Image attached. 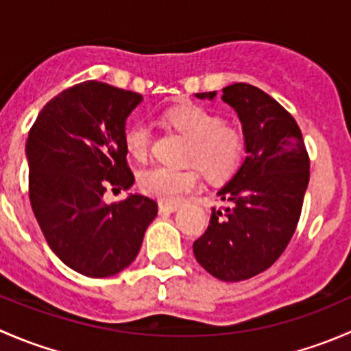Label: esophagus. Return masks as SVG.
I'll return each mask as SVG.
<instances>
[{
    "label": "esophagus",
    "instance_id": "obj_1",
    "mask_svg": "<svg viewBox=\"0 0 351 351\" xmlns=\"http://www.w3.org/2000/svg\"><path fill=\"white\" fill-rule=\"evenodd\" d=\"M176 210H178V205L175 204H159V212L161 214H173Z\"/></svg>",
    "mask_w": 351,
    "mask_h": 351
}]
</instances>
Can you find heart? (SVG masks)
Instances as JSON below:
<instances>
[{
	"label": "heart",
	"instance_id": "obj_1",
	"mask_svg": "<svg viewBox=\"0 0 351 351\" xmlns=\"http://www.w3.org/2000/svg\"><path fill=\"white\" fill-rule=\"evenodd\" d=\"M168 122L182 132L190 143L189 162L195 165L210 180L228 178L238 168L243 158V136L224 125V120L197 105H183L169 110ZM125 147L132 158L146 159L151 146V127L144 122L132 123L125 130ZM139 186L146 195L165 204L178 202L185 193L198 186V175L193 169H175L156 166L139 176Z\"/></svg>",
	"mask_w": 351,
	"mask_h": 351
}]
</instances>
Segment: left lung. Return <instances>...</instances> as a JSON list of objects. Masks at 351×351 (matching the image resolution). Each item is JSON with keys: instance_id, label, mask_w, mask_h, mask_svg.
I'll return each instance as SVG.
<instances>
[{"instance_id": "obj_1", "label": "left lung", "mask_w": 351, "mask_h": 351, "mask_svg": "<svg viewBox=\"0 0 351 351\" xmlns=\"http://www.w3.org/2000/svg\"><path fill=\"white\" fill-rule=\"evenodd\" d=\"M214 100L217 91L197 93ZM222 101L241 122L246 158L217 192L204 236L193 243L197 261L222 282L261 274L278 260L295 232L309 183V156L299 125L260 88L234 83Z\"/></svg>"}]
</instances>
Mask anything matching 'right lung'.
<instances>
[{
	"label": "right lung",
	"mask_w": 351,
	"mask_h": 351,
	"mask_svg": "<svg viewBox=\"0 0 351 351\" xmlns=\"http://www.w3.org/2000/svg\"><path fill=\"white\" fill-rule=\"evenodd\" d=\"M143 101L100 81L74 84L52 98L28 132V190L51 250L81 275H117L136 260L158 204L129 193L108 205L104 193L129 190L125 123Z\"/></svg>",
	"instance_id": "right-lung-1"
}]
</instances>
